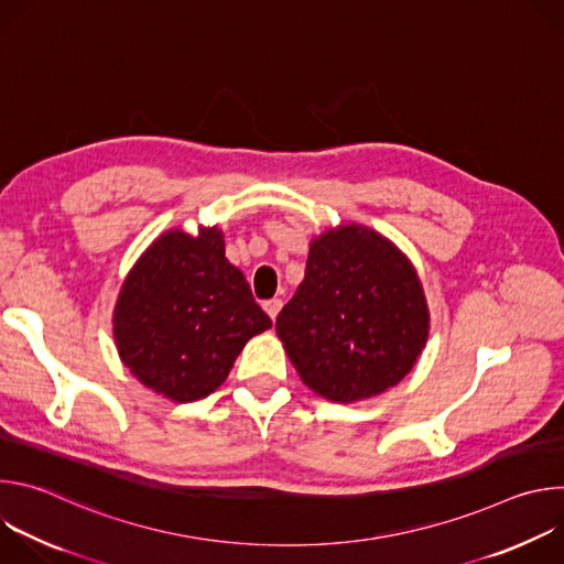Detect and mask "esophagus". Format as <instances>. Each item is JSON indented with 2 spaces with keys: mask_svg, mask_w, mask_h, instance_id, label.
I'll list each match as a JSON object with an SVG mask.
<instances>
[{
  "mask_svg": "<svg viewBox=\"0 0 564 564\" xmlns=\"http://www.w3.org/2000/svg\"><path fill=\"white\" fill-rule=\"evenodd\" d=\"M281 307H283V301H281V299H270V301H265V303H263V310L270 314V318H272V321L276 318V314L281 312Z\"/></svg>",
  "mask_w": 564,
  "mask_h": 564,
  "instance_id": "34e87169",
  "label": "esophagus"
}]
</instances>
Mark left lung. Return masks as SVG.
Masks as SVG:
<instances>
[{
	"label": "left lung",
	"instance_id": "8db88e82",
	"mask_svg": "<svg viewBox=\"0 0 564 564\" xmlns=\"http://www.w3.org/2000/svg\"><path fill=\"white\" fill-rule=\"evenodd\" d=\"M431 330L411 259L383 234L344 223L310 240L305 276L276 316V335L301 381L355 404L397 386Z\"/></svg>",
	"mask_w": 564,
	"mask_h": 564
}]
</instances>
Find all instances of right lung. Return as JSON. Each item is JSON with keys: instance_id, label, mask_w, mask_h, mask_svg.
<instances>
[{"instance_id": "add662e5", "label": "right lung", "mask_w": 564, "mask_h": 564, "mask_svg": "<svg viewBox=\"0 0 564 564\" xmlns=\"http://www.w3.org/2000/svg\"><path fill=\"white\" fill-rule=\"evenodd\" d=\"M270 328L243 272L225 259L218 225L160 234L129 270L113 307L122 364L178 404L214 392L246 344Z\"/></svg>"}]
</instances>
